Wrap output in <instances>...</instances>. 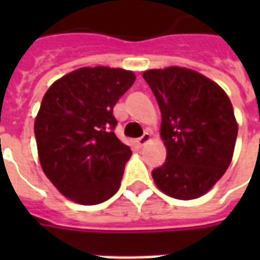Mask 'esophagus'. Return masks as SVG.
<instances>
[{
    "mask_svg": "<svg viewBox=\"0 0 260 260\" xmlns=\"http://www.w3.org/2000/svg\"><path fill=\"white\" fill-rule=\"evenodd\" d=\"M150 139H151L150 134H148V132H146V134L143 135V136H140V138L138 139V146L143 147L147 142H148V140H150Z\"/></svg>",
    "mask_w": 260,
    "mask_h": 260,
    "instance_id": "obj_1",
    "label": "esophagus"
}]
</instances>
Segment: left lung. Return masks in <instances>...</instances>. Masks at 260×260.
<instances>
[{
    "label": "left lung",
    "instance_id": "obj_1",
    "mask_svg": "<svg viewBox=\"0 0 260 260\" xmlns=\"http://www.w3.org/2000/svg\"><path fill=\"white\" fill-rule=\"evenodd\" d=\"M162 113L166 162L152 170L163 193L178 200L205 194L225 173L234 155L238 124L225 91L182 67L144 71Z\"/></svg>",
    "mask_w": 260,
    "mask_h": 260
}]
</instances>
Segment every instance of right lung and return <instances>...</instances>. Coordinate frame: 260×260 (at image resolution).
Returning <instances> with one entry per match:
<instances>
[{
	"mask_svg": "<svg viewBox=\"0 0 260 260\" xmlns=\"http://www.w3.org/2000/svg\"><path fill=\"white\" fill-rule=\"evenodd\" d=\"M132 71L83 67L51 85L35 120L43 171L67 198L83 205L109 200L132 155L114 135L113 108L134 85Z\"/></svg>",
	"mask_w": 260,
	"mask_h": 260,
	"instance_id": "right-lung-1",
	"label": "right lung"
}]
</instances>
